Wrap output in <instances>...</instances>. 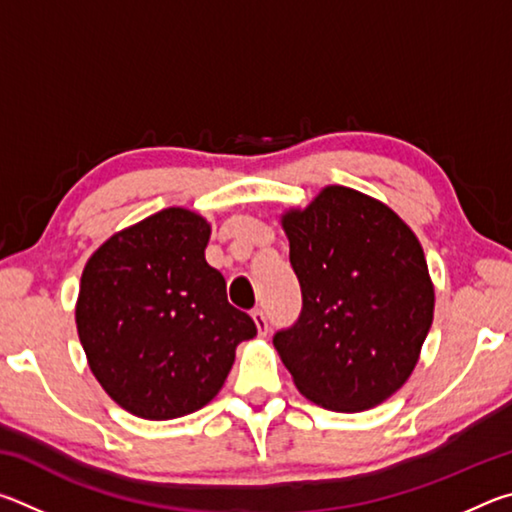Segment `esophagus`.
Segmentation results:
<instances>
[{
  "instance_id": "esophagus-1",
  "label": "esophagus",
  "mask_w": 512,
  "mask_h": 512,
  "mask_svg": "<svg viewBox=\"0 0 512 512\" xmlns=\"http://www.w3.org/2000/svg\"><path fill=\"white\" fill-rule=\"evenodd\" d=\"M253 320H255V327H257V334L259 336H266L268 334V320H266V314L262 309H253Z\"/></svg>"
}]
</instances>
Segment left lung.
Returning a JSON list of instances; mask_svg holds the SVG:
<instances>
[{
    "label": "left lung",
    "instance_id": "1",
    "mask_svg": "<svg viewBox=\"0 0 512 512\" xmlns=\"http://www.w3.org/2000/svg\"><path fill=\"white\" fill-rule=\"evenodd\" d=\"M302 289L298 323L273 336L293 384L354 413L400 391L433 323V282L415 232L391 207L327 185L282 214Z\"/></svg>",
    "mask_w": 512,
    "mask_h": 512
}]
</instances>
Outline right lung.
Here are the masks:
<instances>
[{
	"mask_svg": "<svg viewBox=\"0 0 512 512\" xmlns=\"http://www.w3.org/2000/svg\"><path fill=\"white\" fill-rule=\"evenodd\" d=\"M210 232L201 214L167 207L115 232L83 268L76 329L85 357L103 391L137 418L203 409L237 345L257 334L205 262Z\"/></svg>",
	"mask_w": 512,
	"mask_h": 512,
	"instance_id": "1",
	"label": "right lung"
}]
</instances>
